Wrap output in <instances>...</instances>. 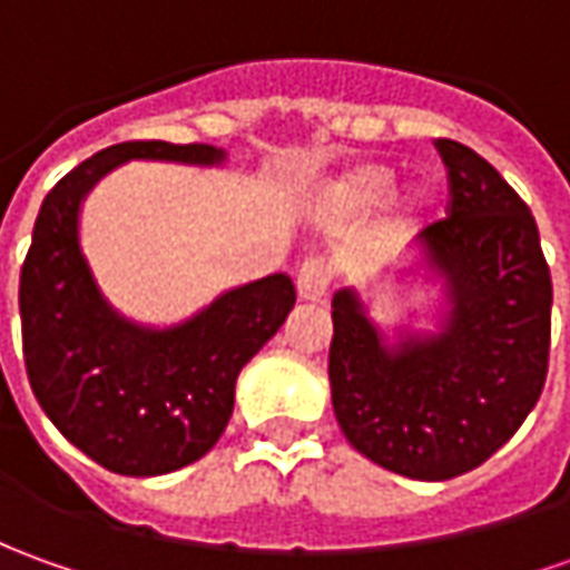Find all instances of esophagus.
Instances as JSON below:
<instances>
[{"label": "esophagus", "mask_w": 570, "mask_h": 570, "mask_svg": "<svg viewBox=\"0 0 570 570\" xmlns=\"http://www.w3.org/2000/svg\"><path fill=\"white\" fill-rule=\"evenodd\" d=\"M331 265L324 258H308L305 265L296 274V289H299L302 302H321L327 293H331Z\"/></svg>", "instance_id": "obj_1"}]
</instances>
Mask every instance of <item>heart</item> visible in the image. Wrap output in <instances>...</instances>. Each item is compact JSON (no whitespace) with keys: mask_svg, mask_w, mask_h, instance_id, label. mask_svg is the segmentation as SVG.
Returning a JSON list of instances; mask_svg holds the SVG:
<instances>
[{"mask_svg":"<svg viewBox=\"0 0 570 570\" xmlns=\"http://www.w3.org/2000/svg\"><path fill=\"white\" fill-rule=\"evenodd\" d=\"M396 189V168L386 161H355L343 171L331 174L312 196V218L317 224H350L374 215L381 205L396 208L405 220L424 218L440 193L431 180H417L412 187Z\"/></svg>","mask_w":570,"mask_h":570,"instance_id":"b5f03b06","label":"heart"}]
</instances>
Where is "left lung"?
<instances>
[{"instance_id": "obj_1", "label": "left lung", "mask_w": 570, "mask_h": 570, "mask_svg": "<svg viewBox=\"0 0 570 570\" xmlns=\"http://www.w3.org/2000/svg\"><path fill=\"white\" fill-rule=\"evenodd\" d=\"M452 215L377 277L440 286L424 317L381 324L355 286L331 302V399L365 459L412 480H449L512 440L543 393L552 281L540 230L502 174L440 139Z\"/></svg>"}]
</instances>
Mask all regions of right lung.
Segmentation results:
<instances>
[{"mask_svg": "<svg viewBox=\"0 0 570 570\" xmlns=\"http://www.w3.org/2000/svg\"><path fill=\"white\" fill-rule=\"evenodd\" d=\"M127 161L220 168L208 142H118L65 174L42 199L21 268V327L30 386L42 412L92 462L158 478L199 462L234 412L239 371L296 305L286 274L230 286L174 324L118 312L80 243L96 184Z\"/></svg>", "mask_w": 570, "mask_h": 570, "instance_id": "1", "label": "right lung"}]
</instances>
